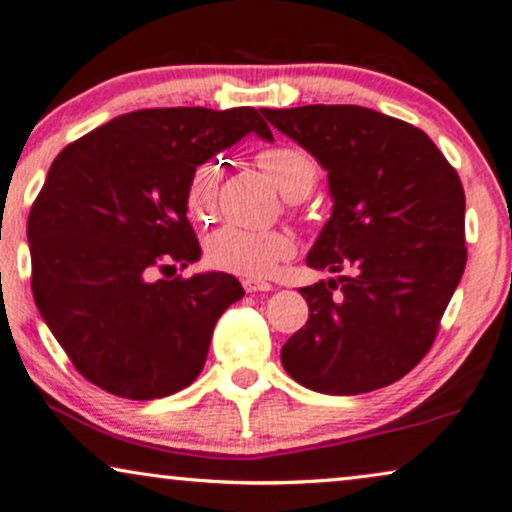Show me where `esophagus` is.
I'll use <instances>...</instances> for the list:
<instances>
[{
	"mask_svg": "<svg viewBox=\"0 0 512 512\" xmlns=\"http://www.w3.org/2000/svg\"><path fill=\"white\" fill-rule=\"evenodd\" d=\"M243 288H245V292H269V290H274V285L267 281H257V278H245Z\"/></svg>",
	"mask_w": 512,
	"mask_h": 512,
	"instance_id": "1",
	"label": "esophagus"
}]
</instances>
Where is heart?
Here are the masks:
<instances>
[{
	"label": "heart",
	"instance_id": "b5f03b06",
	"mask_svg": "<svg viewBox=\"0 0 512 512\" xmlns=\"http://www.w3.org/2000/svg\"><path fill=\"white\" fill-rule=\"evenodd\" d=\"M257 163L288 199L306 196L316 185V161L302 147L278 145L264 149L257 154ZM215 187L217 168L213 163H203L194 170L187 187V206L199 220L213 213ZM295 248V236L285 229L252 231L236 227V224H224L208 236L206 260L210 267L229 271V274L264 278L283 260H290L295 255Z\"/></svg>",
	"mask_w": 512,
	"mask_h": 512
}]
</instances>
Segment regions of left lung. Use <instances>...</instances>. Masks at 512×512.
Here are the masks:
<instances>
[{
  "label": "left lung",
  "instance_id": "left-lung-1",
  "mask_svg": "<svg viewBox=\"0 0 512 512\" xmlns=\"http://www.w3.org/2000/svg\"><path fill=\"white\" fill-rule=\"evenodd\" d=\"M327 170L335 201L306 257L349 276L306 285L309 320L281 349L311 391L358 395L426 356L466 269V196L424 131L358 105L262 109Z\"/></svg>",
  "mask_w": 512,
  "mask_h": 512
}]
</instances>
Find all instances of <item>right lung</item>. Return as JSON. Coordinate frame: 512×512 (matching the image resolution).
I'll use <instances>...</instances> for the list:
<instances>
[{"label":"right lung","instance_id":"add662e5","mask_svg":"<svg viewBox=\"0 0 512 512\" xmlns=\"http://www.w3.org/2000/svg\"><path fill=\"white\" fill-rule=\"evenodd\" d=\"M248 133L274 140L252 107L138 109L51 163L27 217L34 304L81 377L102 391L166 398L201 374L217 318L245 295L241 283L222 271L173 281L152 274L199 260L189 180Z\"/></svg>","mask_w":512,"mask_h":512}]
</instances>
